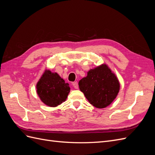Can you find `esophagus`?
<instances>
[{"label":"esophagus","instance_id":"34e87169","mask_svg":"<svg viewBox=\"0 0 155 155\" xmlns=\"http://www.w3.org/2000/svg\"><path fill=\"white\" fill-rule=\"evenodd\" d=\"M72 85H73V86H74V87L75 88H78V83H77V81H74V82H73L72 83Z\"/></svg>","mask_w":155,"mask_h":155}]
</instances>
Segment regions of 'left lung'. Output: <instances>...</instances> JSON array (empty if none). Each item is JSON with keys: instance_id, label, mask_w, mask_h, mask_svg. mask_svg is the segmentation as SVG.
Wrapping results in <instances>:
<instances>
[{"instance_id": "obj_1", "label": "left lung", "mask_w": 155, "mask_h": 155, "mask_svg": "<svg viewBox=\"0 0 155 155\" xmlns=\"http://www.w3.org/2000/svg\"><path fill=\"white\" fill-rule=\"evenodd\" d=\"M79 87L88 101L96 108L109 106L120 91V83L116 75L105 64L87 72L79 81Z\"/></svg>"}]
</instances>
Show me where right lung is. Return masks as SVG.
Here are the masks:
<instances>
[{
  "mask_svg": "<svg viewBox=\"0 0 155 155\" xmlns=\"http://www.w3.org/2000/svg\"><path fill=\"white\" fill-rule=\"evenodd\" d=\"M37 93L41 100L49 107H55L61 104L68 97L70 88L58 73L45 70L37 82Z\"/></svg>",
  "mask_w": 155,
  "mask_h": 155,
  "instance_id": "add662e5",
  "label": "right lung"
}]
</instances>
